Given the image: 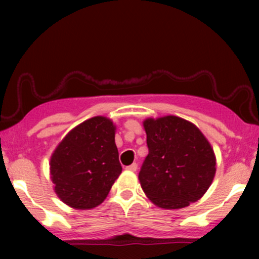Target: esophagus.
<instances>
[{
	"instance_id": "34e87169",
	"label": "esophagus",
	"mask_w": 259,
	"mask_h": 259,
	"mask_svg": "<svg viewBox=\"0 0 259 259\" xmlns=\"http://www.w3.org/2000/svg\"><path fill=\"white\" fill-rule=\"evenodd\" d=\"M137 168H138V164L137 162H133V164H131L130 166H127L126 167V169H128V171H137Z\"/></svg>"
}]
</instances>
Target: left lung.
I'll use <instances>...</instances> for the list:
<instances>
[{
  "label": "left lung",
  "instance_id": "8db88e82",
  "mask_svg": "<svg viewBox=\"0 0 259 259\" xmlns=\"http://www.w3.org/2000/svg\"><path fill=\"white\" fill-rule=\"evenodd\" d=\"M148 154L139 180L146 196L162 208L194 203L210 187L215 173L211 145L193 123L178 116L146 119Z\"/></svg>",
  "mask_w": 259,
  "mask_h": 259
}]
</instances>
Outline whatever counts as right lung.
Instances as JSON below:
<instances>
[{
    "label": "right lung",
    "mask_w": 259,
    "mask_h": 259,
    "mask_svg": "<svg viewBox=\"0 0 259 259\" xmlns=\"http://www.w3.org/2000/svg\"><path fill=\"white\" fill-rule=\"evenodd\" d=\"M115 127L94 116L67 134L51 159L55 192L63 203L86 210L100 205L122 171Z\"/></svg>",
    "instance_id": "add662e5"
}]
</instances>
